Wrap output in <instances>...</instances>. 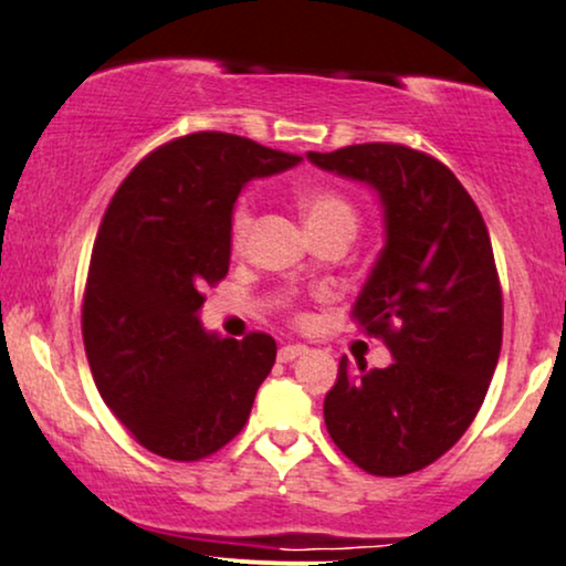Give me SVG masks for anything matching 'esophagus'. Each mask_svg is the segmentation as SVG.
<instances>
[{
    "label": "esophagus",
    "instance_id": "34e87169",
    "mask_svg": "<svg viewBox=\"0 0 566 566\" xmlns=\"http://www.w3.org/2000/svg\"><path fill=\"white\" fill-rule=\"evenodd\" d=\"M306 354V346H298V343H293V346H283L277 350V361L281 364H289V361H296L298 356Z\"/></svg>",
    "mask_w": 566,
    "mask_h": 566
}]
</instances>
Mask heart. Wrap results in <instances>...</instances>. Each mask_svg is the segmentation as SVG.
Instances as JSON below:
<instances>
[{
    "mask_svg": "<svg viewBox=\"0 0 566 566\" xmlns=\"http://www.w3.org/2000/svg\"><path fill=\"white\" fill-rule=\"evenodd\" d=\"M298 205L301 212H304L306 226H310V233L333 229V226H346V229L356 231V208L346 197L333 192V189H306L298 197ZM249 229H252V205H249V200H241L231 216L233 244H244Z\"/></svg>",
    "mask_w": 566,
    "mask_h": 566,
    "instance_id": "heart-1",
    "label": "heart"
}]
</instances>
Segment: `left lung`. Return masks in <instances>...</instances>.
Wrapping results in <instances>:
<instances>
[{
	"label": "left lung",
	"instance_id": "left-lung-1",
	"mask_svg": "<svg viewBox=\"0 0 566 566\" xmlns=\"http://www.w3.org/2000/svg\"><path fill=\"white\" fill-rule=\"evenodd\" d=\"M364 181L385 210V247L354 304L392 364L340 358L325 398L337 450L371 475H408L442 458L471 427L502 350V285L473 197L444 164L392 143L306 153Z\"/></svg>",
	"mask_w": 566,
	"mask_h": 566
}]
</instances>
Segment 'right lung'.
Returning a JSON list of instances; mask_svg holds the SVG:
<instances>
[{"instance_id": "obj_1", "label": "right lung", "mask_w": 566, "mask_h": 566, "mask_svg": "<svg viewBox=\"0 0 566 566\" xmlns=\"http://www.w3.org/2000/svg\"><path fill=\"white\" fill-rule=\"evenodd\" d=\"M298 156L226 132L160 145L132 168L95 237L83 340L95 387L145 450L192 462L244 429L275 340L205 333V285L229 273L233 202Z\"/></svg>"}]
</instances>
